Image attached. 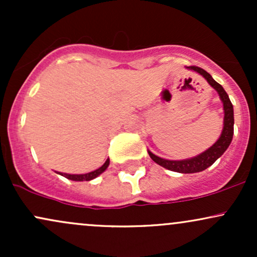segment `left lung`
I'll use <instances>...</instances> for the list:
<instances>
[{
	"label": "left lung",
	"mask_w": 257,
	"mask_h": 257,
	"mask_svg": "<svg viewBox=\"0 0 257 257\" xmlns=\"http://www.w3.org/2000/svg\"><path fill=\"white\" fill-rule=\"evenodd\" d=\"M188 70H192L196 71L199 75H202L203 77L206 79L209 84L214 88L215 90L219 94L221 101L223 104V112H225V116H223V129L221 133L220 138L217 139L216 143L213 146L209 147L208 150L204 152H202L200 155L196 156V157L187 158V159H181V161H169V159H164L158 157V156L153 155L151 151H149L150 157L152 158L153 162L159 164L161 167L166 168L168 170H173L176 173H182V174H191V173H199L205 170L206 168L213 166L217 158H220L223 155V152L228 149L229 144H231L232 138H233V124H234V117H233V105L229 100L228 95L222 88V85L217 83L215 79L211 77L210 73H208L205 70L200 69L198 66H187Z\"/></svg>",
	"instance_id": "1"
}]
</instances>
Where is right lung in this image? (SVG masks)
I'll return each mask as SVG.
<instances>
[{"mask_svg": "<svg viewBox=\"0 0 257 257\" xmlns=\"http://www.w3.org/2000/svg\"><path fill=\"white\" fill-rule=\"evenodd\" d=\"M108 164H110V159H106L105 163L102 164L99 169L94 170V172H90L87 174H66V173H58V174L65 176L66 179L72 180V181H90V180L95 179L96 176H99L101 173H104L105 170L107 169Z\"/></svg>", "mask_w": 257, "mask_h": 257, "instance_id": "right-lung-1", "label": "right lung"}]
</instances>
